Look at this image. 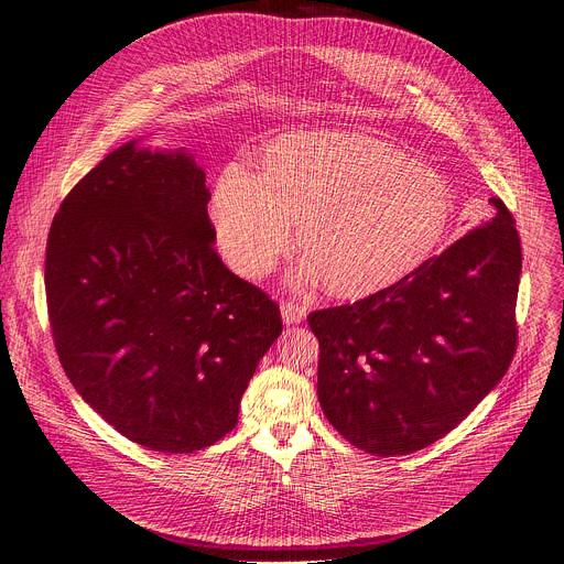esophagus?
<instances>
[{"label":"esophagus","instance_id":"34e87169","mask_svg":"<svg viewBox=\"0 0 564 564\" xmlns=\"http://www.w3.org/2000/svg\"><path fill=\"white\" fill-rule=\"evenodd\" d=\"M281 316L285 324H301V321L305 318V305H299V303H292V301H285L281 305Z\"/></svg>","mask_w":564,"mask_h":564}]
</instances>
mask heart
Returning a JSON list of instances; mask_svg holds the SVG:
<instances>
[{"instance_id": "1", "label": "heart", "mask_w": 564, "mask_h": 564, "mask_svg": "<svg viewBox=\"0 0 564 564\" xmlns=\"http://www.w3.org/2000/svg\"><path fill=\"white\" fill-rule=\"evenodd\" d=\"M212 218L223 257L248 279L272 270L296 223L305 259L294 281H324L330 294L357 301L406 281L437 254L455 220V192L386 140L305 131L268 144L261 174L225 165Z\"/></svg>"}]
</instances>
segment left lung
Segmentation results:
<instances>
[{
  "label": "left lung",
  "mask_w": 564,
  "mask_h": 564,
  "mask_svg": "<svg viewBox=\"0 0 564 564\" xmlns=\"http://www.w3.org/2000/svg\"><path fill=\"white\" fill-rule=\"evenodd\" d=\"M491 205L489 223L406 281L310 312L321 409L352 446L415 453L451 433L509 370L522 248L507 205Z\"/></svg>",
  "instance_id": "8db88e82"
}]
</instances>
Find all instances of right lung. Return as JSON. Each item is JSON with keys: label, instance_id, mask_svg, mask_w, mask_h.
Returning a JSON list of instances; mask_svg holds the SVG:
<instances>
[{"label": "right lung", "instance_id": "right-lung-1", "mask_svg": "<svg viewBox=\"0 0 564 564\" xmlns=\"http://www.w3.org/2000/svg\"><path fill=\"white\" fill-rule=\"evenodd\" d=\"M209 198L185 147L131 140L68 192L48 231L59 364L107 424L149 451L225 437L283 330L279 305L216 254Z\"/></svg>", "mask_w": 564, "mask_h": 564}]
</instances>
